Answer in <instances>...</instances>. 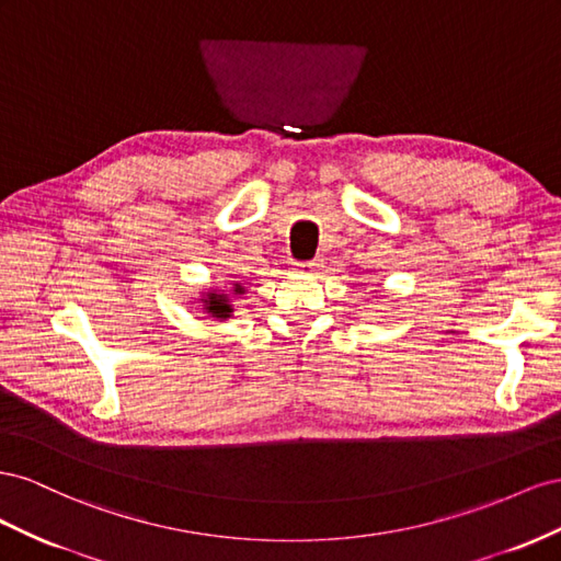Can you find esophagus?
I'll return each mask as SVG.
<instances>
[{
	"label": "esophagus",
	"mask_w": 561,
	"mask_h": 561,
	"mask_svg": "<svg viewBox=\"0 0 561 561\" xmlns=\"http://www.w3.org/2000/svg\"><path fill=\"white\" fill-rule=\"evenodd\" d=\"M319 265H322V261H302V263H296V270L302 272V275H312V272L319 270Z\"/></svg>",
	"instance_id": "obj_1"
}]
</instances>
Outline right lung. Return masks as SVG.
<instances>
[{"label": "right lung", "mask_w": 561, "mask_h": 561, "mask_svg": "<svg viewBox=\"0 0 561 561\" xmlns=\"http://www.w3.org/2000/svg\"><path fill=\"white\" fill-rule=\"evenodd\" d=\"M244 294H247V289L237 282V284L230 286V291H218V289L204 291L197 298V302L202 306V312H206V314L214 317V319H220V322H222V319H230L232 312H234L232 300L239 298V296H244Z\"/></svg>", "instance_id": "obj_1"}]
</instances>
